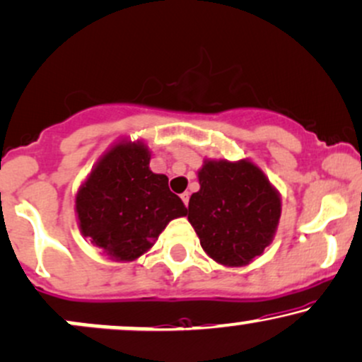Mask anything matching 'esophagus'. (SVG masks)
I'll use <instances>...</instances> for the list:
<instances>
[{
	"instance_id": "34e87169",
	"label": "esophagus",
	"mask_w": 362,
	"mask_h": 362,
	"mask_svg": "<svg viewBox=\"0 0 362 362\" xmlns=\"http://www.w3.org/2000/svg\"><path fill=\"white\" fill-rule=\"evenodd\" d=\"M181 199H182V203H185V205L188 206V203H189V193H188V191L181 194Z\"/></svg>"
}]
</instances>
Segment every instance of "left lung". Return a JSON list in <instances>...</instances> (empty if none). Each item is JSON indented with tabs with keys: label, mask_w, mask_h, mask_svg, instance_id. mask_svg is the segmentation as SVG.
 Instances as JSON below:
<instances>
[{
	"label": "left lung",
	"mask_w": 362,
	"mask_h": 362,
	"mask_svg": "<svg viewBox=\"0 0 362 362\" xmlns=\"http://www.w3.org/2000/svg\"><path fill=\"white\" fill-rule=\"evenodd\" d=\"M191 194L188 220L199 244L222 266L240 267L261 256L274 239L281 197L249 159H206Z\"/></svg>",
	"instance_id": "8db88e82"
}]
</instances>
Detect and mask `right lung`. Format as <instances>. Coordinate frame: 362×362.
Returning a JSON list of instances; mask_svg holds the SVG:
<instances>
[{
    "label": "right lung",
    "mask_w": 362,
    "mask_h": 362,
    "mask_svg": "<svg viewBox=\"0 0 362 362\" xmlns=\"http://www.w3.org/2000/svg\"><path fill=\"white\" fill-rule=\"evenodd\" d=\"M142 140H120L101 156L76 194L79 230L98 250L130 262L156 244L171 220L188 214L165 174L148 168Z\"/></svg>",
    "instance_id": "1"
}]
</instances>
